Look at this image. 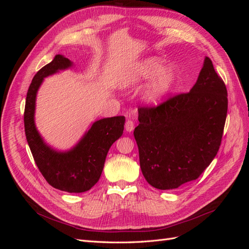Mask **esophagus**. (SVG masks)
<instances>
[{"mask_svg": "<svg viewBox=\"0 0 249 249\" xmlns=\"http://www.w3.org/2000/svg\"><path fill=\"white\" fill-rule=\"evenodd\" d=\"M134 122L133 120H127V122L125 123L124 124V127H125V131L126 132H132L134 130Z\"/></svg>", "mask_w": 249, "mask_h": 249, "instance_id": "esophagus-1", "label": "esophagus"}]
</instances>
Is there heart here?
Here are the masks:
<instances>
[{"label": "heart", "instance_id": "1", "mask_svg": "<svg viewBox=\"0 0 249 249\" xmlns=\"http://www.w3.org/2000/svg\"><path fill=\"white\" fill-rule=\"evenodd\" d=\"M166 60L161 57H147L134 63L126 70L120 85L124 88H134L142 83H147L142 92V99L148 105L157 106L166 99L177 82V71L166 65Z\"/></svg>", "mask_w": 249, "mask_h": 249}]
</instances>
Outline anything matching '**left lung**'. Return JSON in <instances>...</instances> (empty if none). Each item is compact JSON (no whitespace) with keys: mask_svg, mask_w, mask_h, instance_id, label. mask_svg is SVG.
<instances>
[{"mask_svg":"<svg viewBox=\"0 0 249 249\" xmlns=\"http://www.w3.org/2000/svg\"><path fill=\"white\" fill-rule=\"evenodd\" d=\"M227 113V87L209 57L189 92L139 108L134 137L147 183L170 190L196 179L219 149Z\"/></svg>","mask_w":249,"mask_h":249,"instance_id":"left-lung-1","label":"left lung"}]
</instances>
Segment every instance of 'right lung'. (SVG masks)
Wrapping results in <instances>:
<instances>
[{"label": "right lung", "mask_w": 249, "mask_h": 249, "mask_svg": "<svg viewBox=\"0 0 249 249\" xmlns=\"http://www.w3.org/2000/svg\"><path fill=\"white\" fill-rule=\"evenodd\" d=\"M72 65L69 58L56 55L37 71L27 92L24 123L29 147L47 182L61 191L81 193L91 189L100 179L109 148L124 133L125 118L114 116L96 120L77 144L65 152L47 144L35 125L37 92L44 78Z\"/></svg>", "instance_id": "1"}]
</instances>
